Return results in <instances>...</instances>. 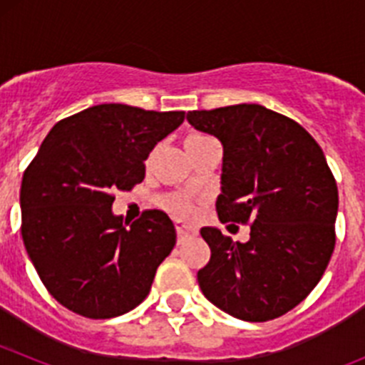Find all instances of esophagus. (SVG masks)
Returning <instances> with one entry per match:
<instances>
[{"label":"esophagus","instance_id":"34e87169","mask_svg":"<svg viewBox=\"0 0 365 365\" xmlns=\"http://www.w3.org/2000/svg\"><path fill=\"white\" fill-rule=\"evenodd\" d=\"M175 230H177V241H179V243H185L188 237L197 234V228L190 227V225H186V222L182 221H175Z\"/></svg>","mask_w":365,"mask_h":365}]
</instances>
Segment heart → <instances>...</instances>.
<instances>
[{
    "mask_svg": "<svg viewBox=\"0 0 365 365\" xmlns=\"http://www.w3.org/2000/svg\"><path fill=\"white\" fill-rule=\"evenodd\" d=\"M199 137H202V135H192L190 138ZM164 206H166V210H170L175 217L180 219H190L195 214V206H193V202L190 201L186 195H170V197L164 201Z\"/></svg>",
    "mask_w": 365,
    "mask_h": 365,
    "instance_id": "1",
    "label": "heart"
}]
</instances>
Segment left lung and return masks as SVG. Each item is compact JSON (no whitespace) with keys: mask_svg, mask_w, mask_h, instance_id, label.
Instances as JSON below:
<instances>
[{"mask_svg":"<svg viewBox=\"0 0 365 365\" xmlns=\"http://www.w3.org/2000/svg\"><path fill=\"white\" fill-rule=\"evenodd\" d=\"M222 146L221 222H252L247 243L201 228L212 250L202 294L245 322L285 314L318 285L334 250L338 188L322 148L298 122L259 104L190 111Z\"/></svg>","mask_w":365,"mask_h":365,"instance_id":"obj_1","label":"left lung"}]
</instances>
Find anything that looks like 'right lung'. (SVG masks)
Listing matches in <instances>:
<instances>
[{
  "label": "right lung",
  "instance_id": "right-lung-1",
  "mask_svg": "<svg viewBox=\"0 0 365 365\" xmlns=\"http://www.w3.org/2000/svg\"><path fill=\"white\" fill-rule=\"evenodd\" d=\"M185 111L100 104L58 122L21 180V237L56 302L93 320L143 303L175 247L172 219L148 210L130 225L113 192L143 182L144 160Z\"/></svg>",
  "mask_w": 365,
  "mask_h": 365
}]
</instances>
